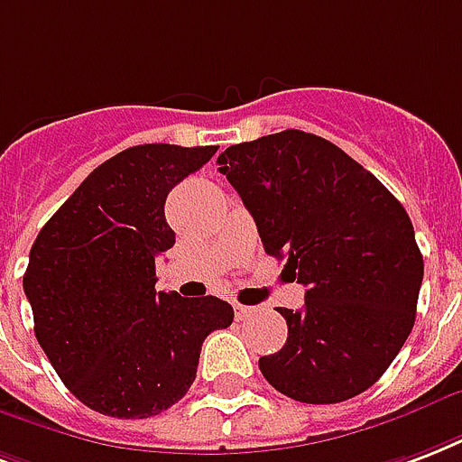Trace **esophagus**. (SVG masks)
I'll return each mask as SVG.
<instances>
[{
	"instance_id": "1",
	"label": "esophagus",
	"mask_w": 462,
	"mask_h": 462,
	"mask_svg": "<svg viewBox=\"0 0 462 462\" xmlns=\"http://www.w3.org/2000/svg\"><path fill=\"white\" fill-rule=\"evenodd\" d=\"M235 315H237V319L242 322V319H246V317L254 315V308H246V305H235Z\"/></svg>"
}]
</instances>
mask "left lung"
Here are the masks:
<instances>
[{"label": "left lung", "instance_id": "8db88e82", "mask_svg": "<svg viewBox=\"0 0 462 462\" xmlns=\"http://www.w3.org/2000/svg\"><path fill=\"white\" fill-rule=\"evenodd\" d=\"M217 164L266 254L308 288L305 308H278L288 339L259 358L263 378L308 404L361 395L414 327L424 259L407 210L344 150L302 130L227 147Z\"/></svg>", "mask_w": 462, "mask_h": 462}]
</instances>
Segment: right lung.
<instances>
[{
	"label": "right lung",
	"mask_w": 462,
	"mask_h": 462,
	"mask_svg": "<svg viewBox=\"0 0 462 462\" xmlns=\"http://www.w3.org/2000/svg\"><path fill=\"white\" fill-rule=\"evenodd\" d=\"M217 147L152 143L98 164L38 232L23 293L35 339L89 410L147 419L196 380L200 346L232 325L230 302L154 291V259L174 246L169 191Z\"/></svg>",
	"instance_id": "add662e5"
}]
</instances>
